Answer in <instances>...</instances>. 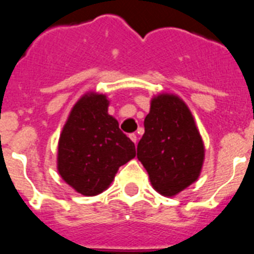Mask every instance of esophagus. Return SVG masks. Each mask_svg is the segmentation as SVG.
<instances>
[{"label": "esophagus", "instance_id": "obj_1", "mask_svg": "<svg viewBox=\"0 0 254 254\" xmlns=\"http://www.w3.org/2000/svg\"><path fill=\"white\" fill-rule=\"evenodd\" d=\"M129 138H130V139H131V140H133V142L136 144V140H138V136H136V134L131 133V134H130V135H129Z\"/></svg>", "mask_w": 254, "mask_h": 254}]
</instances>
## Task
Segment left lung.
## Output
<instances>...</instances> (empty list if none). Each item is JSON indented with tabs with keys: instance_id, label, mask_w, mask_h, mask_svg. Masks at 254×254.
I'll return each mask as SVG.
<instances>
[{
	"instance_id": "1",
	"label": "left lung",
	"mask_w": 254,
	"mask_h": 254,
	"mask_svg": "<svg viewBox=\"0 0 254 254\" xmlns=\"http://www.w3.org/2000/svg\"><path fill=\"white\" fill-rule=\"evenodd\" d=\"M136 157L154 190L165 197H174L198 179L204 160L203 140L182 98L167 93L152 98Z\"/></svg>"
}]
</instances>
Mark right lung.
<instances>
[{"label":"right lung","mask_w":254,"mask_h":254,"mask_svg":"<svg viewBox=\"0 0 254 254\" xmlns=\"http://www.w3.org/2000/svg\"><path fill=\"white\" fill-rule=\"evenodd\" d=\"M105 94H84L71 109L59 139L57 170L83 195L109 188L119 167L135 157V145L109 115Z\"/></svg>","instance_id":"right-lung-1"}]
</instances>
